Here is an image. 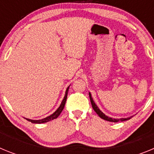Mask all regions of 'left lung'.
<instances>
[{"label":"left lung","mask_w":154,"mask_h":154,"mask_svg":"<svg viewBox=\"0 0 154 154\" xmlns=\"http://www.w3.org/2000/svg\"><path fill=\"white\" fill-rule=\"evenodd\" d=\"M89 99H90L91 103H92V108H93L94 111H95V112H96V113L98 114V116H99V117L102 118V119H105V120H106V121H109V122H113V123H117V122H119V121L123 122V121L128 120V119H131V118L133 117V116H130V117L121 118V119H114V118H112V117H109V116H107L105 115V114L103 113V112H102L101 110L99 109V107L97 106V105H96V103H95V102L93 101V99H92V95H91L90 92H89Z\"/></svg>","instance_id":"obj_1"}]
</instances>
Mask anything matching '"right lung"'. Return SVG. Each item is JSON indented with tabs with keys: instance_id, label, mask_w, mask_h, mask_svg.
I'll list each match as a JSON object with an SVG mask.
<instances>
[{
	"instance_id": "obj_1",
	"label": "right lung",
	"mask_w": 154,
	"mask_h": 154,
	"mask_svg": "<svg viewBox=\"0 0 154 154\" xmlns=\"http://www.w3.org/2000/svg\"><path fill=\"white\" fill-rule=\"evenodd\" d=\"M70 86V85H69ZM69 86L68 87L67 89H66V91H65V96H64V99L62 101L61 103L60 106L58 107L57 109V110L55 111V112H53L51 115L48 116L47 117L44 118V119H38V120H35V119H28V118H25L28 121L31 122L32 123H47V122H49V121L53 120V119H56L58 118V116L60 115V113L62 112V111L63 110L64 106H65V102H66V99H67V96H68V92H69Z\"/></svg>"
}]
</instances>
